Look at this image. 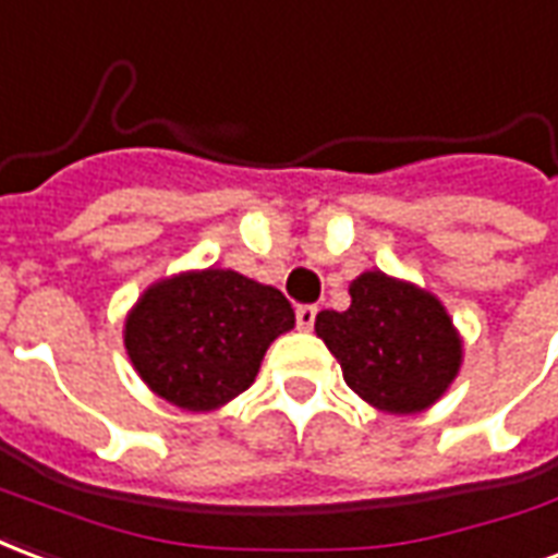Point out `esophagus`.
<instances>
[{"mask_svg":"<svg viewBox=\"0 0 558 558\" xmlns=\"http://www.w3.org/2000/svg\"><path fill=\"white\" fill-rule=\"evenodd\" d=\"M315 318H318V306H296V327L312 329L315 327Z\"/></svg>","mask_w":558,"mask_h":558,"instance_id":"34e87169","label":"esophagus"}]
</instances>
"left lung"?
I'll use <instances>...</instances> for the list:
<instances>
[{
    "label": "left lung",
    "mask_w": 558,
    "mask_h": 558,
    "mask_svg": "<svg viewBox=\"0 0 558 558\" xmlns=\"http://www.w3.org/2000/svg\"><path fill=\"white\" fill-rule=\"evenodd\" d=\"M348 291L351 306L315 318V332L339 360L344 384L365 404L396 416L437 404L463 363V339L446 306L384 270H365Z\"/></svg>",
    "instance_id": "obj_1"
}]
</instances>
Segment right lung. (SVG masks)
Segmentation results:
<instances>
[{"label": "right lung", "mask_w": 558, "mask_h": 558, "mask_svg": "<svg viewBox=\"0 0 558 558\" xmlns=\"http://www.w3.org/2000/svg\"><path fill=\"white\" fill-rule=\"evenodd\" d=\"M294 327L274 284L207 267L145 288L124 320V348L154 396L207 413L246 392L267 348Z\"/></svg>", "instance_id": "obj_1"}]
</instances>
